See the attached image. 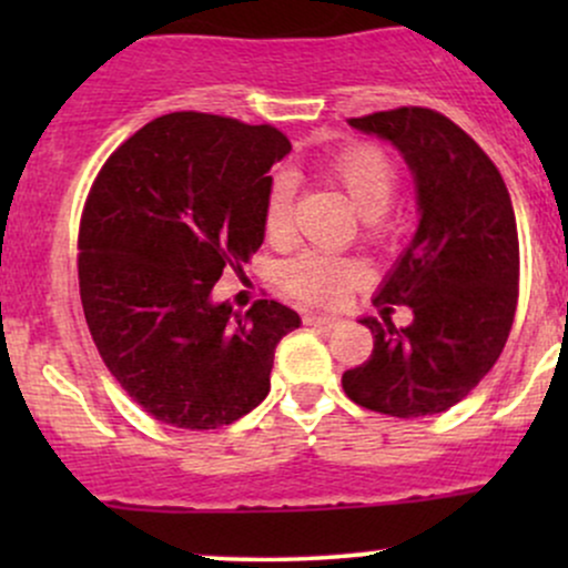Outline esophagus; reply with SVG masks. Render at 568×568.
Wrapping results in <instances>:
<instances>
[{"mask_svg": "<svg viewBox=\"0 0 568 568\" xmlns=\"http://www.w3.org/2000/svg\"><path fill=\"white\" fill-rule=\"evenodd\" d=\"M304 323L312 325V328H334L338 321H336V317H328V315H304Z\"/></svg>", "mask_w": 568, "mask_h": 568, "instance_id": "1", "label": "esophagus"}]
</instances>
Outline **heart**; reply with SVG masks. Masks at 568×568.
Wrapping results in <instances>:
<instances>
[{"label":"heart","instance_id":"1","mask_svg":"<svg viewBox=\"0 0 568 568\" xmlns=\"http://www.w3.org/2000/svg\"><path fill=\"white\" fill-rule=\"evenodd\" d=\"M325 171L366 216L368 240H382L387 234L382 213H387V207L397 197V189H400V173H397L395 162L379 146L355 143V146L334 154ZM293 200H296V184L288 173H277L266 192L264 205V232L272 243H285L291 237ZM366 275V264L361 258L306 251L285 264L283 288L304 304L334 306L344 302V296L357 288Z\"/></svg>","mask_w":568,"mask_h":568}]
</instances>
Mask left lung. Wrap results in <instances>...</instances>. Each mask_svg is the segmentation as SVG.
Returning a JSON list of instances; mask_svg holds the SVG:
<instances>
[{"label":"left lung","mask_w":568,"mask_h":568,"mask_svg":"<svg viewBox=\"0 0 568 568\" xmlns=\"http://www.w3.org/2000/svg\"><path fill=\"white\" fill-rule=\"evenodd\" d=\"M352 128L393 141L419 197V230L363 317L374 352L344 371L357 406L414 419L448 410L499 361L518 306V226L510 192L491 158L446 114L425 106L352 116ZM394 305L415 323L395 329Z\"/></svg>","instance_id":"obj_1"}]
</instances>
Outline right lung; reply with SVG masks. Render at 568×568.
<instances>
[{"mask_svg":"<svg viewBox=\"0 0 568 568\" xmlns=\"http://www.w3.org/2000/svg\"><path fill=\"white\" fill-rule=\"evenodd\" d=\"M291 141L221 114H162L109 154L80 219V298L98 355L162 425L216 429L270 393L291 306L211 302L264 243L272 165Z\"/></svg>","mask_w":568,"mask_h":568,"instance_id":"1","label":"right lung"}]
</instances>
